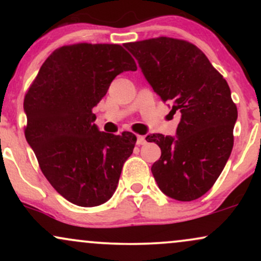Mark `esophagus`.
Instances as JSON below:
<instances>
[{"mask_svg": "<svg viewBox=\"0 0 261 261\" xmlns=\"http://www.w3.org/2000/svg\"><path fill=\"white\" fill-rule=\"evenodd\" d=\"M136 143L139 146H141V145H145L146 143V139H145V136H137V141H136Z\"/></svg>", "mask_w": 261, "mask_h": 261, "instance_id": "esophagus-1", "label": "esophagus"}]
</instances>
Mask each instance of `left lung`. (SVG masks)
<instances>
[{
    "instance_id": "8db88e82",
    "label": "left lung",
    "mask_w": 261,
    "mask_h": 261,
    "mask_svg": "<svg viewBox=\"0 0 261 261\" xmlns=\"http://www.w3.org/2000/svg\"><path fill=\"white\" fill-rule=\"evenodd\" d=\"M125 47L170 113H181L176 137H146L162 151L152 174L172 199H199L214 187L233 148L238 110L228 83L196 45L182 39L152 38Z\"/></svg>"
}]
</instances>
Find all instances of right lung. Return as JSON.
<instances>
[{
	"label": "right lung",
	"instance_id": "add662e5",
	"mask_svg": "<svg viewBox=\"0 0 261 261\" xmlns=\"http://www.w3.org/2000/svg\"><path fill=\"white\" fill-rule=\"evenodd\" d=\"M136 70L119 44L64 45L45 60L25 93V139L45 178L74 205H100L118 187L137 139L128 131H99L92 109L119 73Z\"/></svg>",
	"mask_w": 261,
	"mask_h": 261
}]
</instances>
